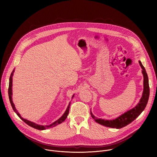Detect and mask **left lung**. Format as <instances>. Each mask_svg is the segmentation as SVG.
<instances>
[{
    "label": "left lung",
    "instance_id": "left-lung-1",
    "mask_svg": "<svg viewBox=\"0 0 157 157\" xmlns=\"http://www.w3.org/2000/svg\"><path fill=\"white\" fill-rule=\"evenodd\" d=\"M139 63L142 69V73L144 76V91L142 96L139 103L133 108L125 112V113L121 114L116 119L113 120H104L101 119H98L96 116L93 115L91 110V115L93 119H94V121L96 122L107 127L121 128L128 125L132 122H133L137 117H138L140 116V114L145 109L147 104L150 95L148 78L146 70L144 66L142 65L141 61H139Z\"/></svg>",
    "mask_w": 157,
    "mask_h": 157
}]
</instances>
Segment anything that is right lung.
Here are the masks:
<instances>
[{
    "mask_svg": "<svg viewBox=\"0 0 157 157\" xmlns=\"http://www.w3.org/2000/svg\"><path fill=\"white\" fill-rule=\"evenodd\" d=\"M15 71V69L13 70V71L12 72L11 75H10V79H9V90H8V92H9V100H10V104H11V105L12 107V109L13 110V111L15 112V113L17 114V115L24 122H25L27 124H28L29 126L34 128H36V129H38V130H45L47 128H52V127H53L61 123H62L63 121H64V120L66 119L67 116H68V114H69V110H70V104H71V102H70L68 105V107H67L66 110H65L64 113L63 114V116L59 118L58 119L57 121H56L55 122H54L53 123H52V124L50 125H39V124H35V122H31L27 119H24L23 117H21L20 114L18 113V112L17 111V110L16 109L15 107V105L12 101V77H13V73ZM75 96V95L73 94V96H72V98H73V97Z\"/></svg>",
    "mask_w": 157,
    "mask_h": 157,
    "instance_id": "right-lung-1",
    "label": "right lung"
}]
</instances>
